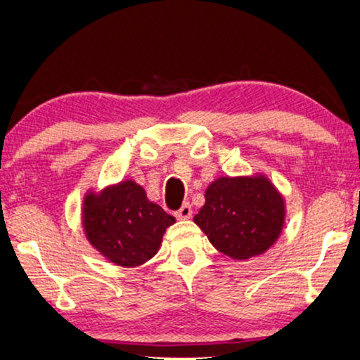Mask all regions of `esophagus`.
Returning a JSON list of instances; mask_svg holds the SVG:
<instances>
[{
  "label": "esophagus",
  "mask_w": 360,
  "mask_h": 360,
  "mask_svg": "<svg viewBox=\"0 0 360 360\" xmlns=\"http://www.w3.org/2000/svg\"><path fill=\"white\" fill-rule=\"evenodd\" d=\"M175 216L179 219H190L191 218V206L188 203H185L179 211H176Z\"/></svg>",
  "instance_id": "esophagus-1"
}]
</instances>
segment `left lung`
Instances as JSON below:
<instances>
[{
    "instance_id": "1",
    "label": "left lung",
    "mask_w": 360,
    "mask_h": 360,
    "mask_svg": "<svg viewBox=\"0 0 360 360\" xmlns=\"http://www.w3.org/2000/svg\"><path fill=\"white\" fill-rule=\"evenodd\" d=\"M287 201L262 172L218 176L205 191L195 224L219 252L234 260L262 255L282 236Z\"/></svg>"
}]
</instances>
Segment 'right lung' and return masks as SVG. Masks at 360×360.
Wrapping results in <instances>:
<instances>
[{
  "label": "right lung",
  "instance_id": "obj_1",
  "mask_svg": "<svg viewBox=\"0 0 360 360\" xmlns=\"http://www.w3.org/2000/svg\"><path fill=\"white\" fill-rule=\"evenodd\" d=\"M175 223L146 190L126 179L100 191L86 190L82 206L85 238L108 262L120 267H139L160 249L162 238Z\"/></svg>",
  "mask_w": 360,
  "mask_h": 360
}]
</instances>
